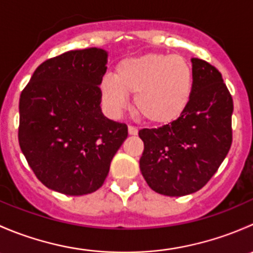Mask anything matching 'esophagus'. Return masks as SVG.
Listing matches in <instances>:
<instances>
[{"label":"esophagus","mask_w":253,"mask_h":253,"mask_svg":"<svg viewBox=\"0 0 253 253\" xmlns=\"http://www.w3.org/2000/svg\"><path fill=\"white\" fill-rule=\"evenodd\" d=\"M128 133L131 134V136H136V134L138 133V129L134 126H128Z\"/></svg>","instance_id":"34e87169"}]
</instances>
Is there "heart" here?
I'll use <instances>...</instances> for the list:
<instances>
[{
	"instance_id": "b5f03b06",
	"label": "heart",
	"mask_w": 253,
	"mask_h": 253,
	"mask_svg": "<svg viewBox=\"0 0 253 253\" xmlns=\"http://www.w3.org/2000/svg\"><path fill=\"white\" fill-rule=\"evenodd\" d=\"M195 73L187 58L180 55L147 53L124 58L114 76H105L100 91L106 109L119 114L134 93L137 114L154 125L171 124L187 109L193 93Z\"/></svg>"
}]
</instances>
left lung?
Wrapping results in <instances>:
<instances>
[{"instance_id": "8db88e82", "label": "left lung", "mask_w": 253, "mask_h": 253, "mask_svg": "<svg viewBox=\"0 0 253 253\" xmlns=\"http://www.w3.org/2000/svg\"><path fill=\"white\" fill-rule=\"evenodd\" d=\"M193 93L177 120L159 128H143L141 172L155 192L181 197L197 192L216 172L233 142L234 104L220 72L192 58Z\"/></svg>"}]
</instances>
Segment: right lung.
<instances>
[{
  "mask_svg": "<svg viewBox=\"0 0 253 253\" xmlns=\"http://www.w3.org/2000/svg\"><path fill=\"white\" fill-rule=\"evenodd\" d=\"M108 52L71 50L35 70L20 94V149L50 190L82 196L103 186L127 126L104 116L99 85Z\"/></svg>",
  "mask_w": 253,
  "mask_h": 253,
  "instance_id": "obj_1",
  "label": "right lung"
}]
</instances>
